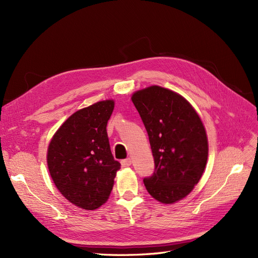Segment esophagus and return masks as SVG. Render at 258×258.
Masks as SVG:
<instances>
[{"label":"esophagus","mask_w":258,"mask_h":258,"mask_svg":"<svg viewBox=\"0 0 258 258\" xmlns=\"http://www.w3.org/2000/svg\"><path fill=\"white\" fill-rule=\"evenodd\" d=\"M131 162H132L131 158L123 159V160H121V166H122V167H129V166L131 165Z\"/></svg>","instance_id":"esophagus-1"}]
</instances>
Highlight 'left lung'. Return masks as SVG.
I'll return each instance as SVG.
<instances>
[{"mask_svg":"<svg viewBox=\"0 0 258 258\" xmlns=\"http://www.w3.org/2000/svg\"><path fill=\"white\" fill-rule=\"evenodd\" d=\"M150 139L154 173L143 182L152 197L173 204L188 195L204 173L208 139L200 117L176 92L151 86L132 95Z\"/></svg>","mask_w":258,"mask_h":258,"instance_id":"left-lung-1","label":"left lung"}]
</instances>
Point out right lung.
Listing matches in <instances>:
<instances>
[{
	"mask_svg": "<svg viewBox=\"0 0 258 258\" xmlns=\"http://www.w3.org/2000/svg\"><path fill=\"white\" fill-rule=\"evenodd\" d=\"M114 101H100L75 112L54 134L48 146L49 173L71 204L96 210L110 196L120 163L115 160L106 124Z\"/></svg>",
	"mask_w": 258,
	"mask_h": 258,
	"instance_id": "obj_1",
	"label": "right lung"
}]
</instances>
